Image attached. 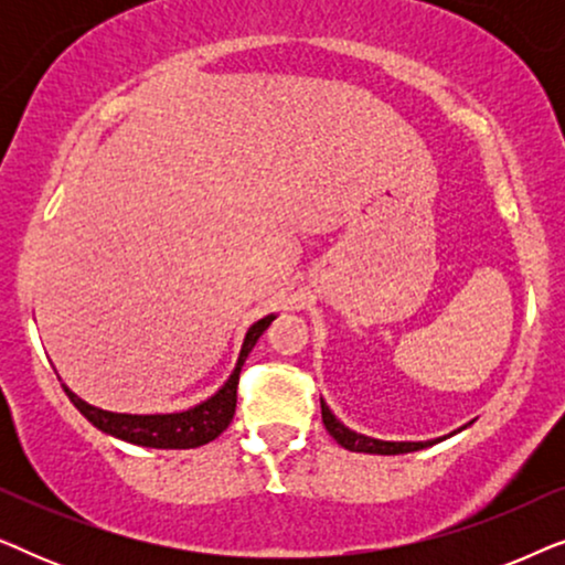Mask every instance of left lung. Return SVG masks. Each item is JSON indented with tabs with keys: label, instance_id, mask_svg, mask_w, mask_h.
Returning <instances> with one entry per match:
<instances>
[{
	"label": "left lung",
	"instance_id": "8db88e82",
	"mask_svg": "<svg viewBox=\"0 0 565 565\" xmlns=\"http://www.w3.org/2000/svg\"><path fill=\"white\" fill-rule=\"evenodd\" d=\"M321 419H323V427L331 437L337 439L339 445L344 447V450H352V452H370V455H404V452H416V450H424V447H431L437 443H443V439L452 437L455 431H462L466 427L450 431V435L445 437H437V439H424V443H393V439H377V437H367V435H360V431H354L350 427H344L342 422L337 419L334 412L327 406V401L321 398Z\"/></svg>",
	"mask_w": 565,
	"mask_h": 565
}]
</instances>
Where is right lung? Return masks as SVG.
<instances>
[{
    "instance_id": "right-lung-1",
    "label": "right lung",
    "mask_w": 565,
    "mask_h": 565,
    "mask_svg": "<svg viewBox=\"0 0 565 565\" xmlns=\"http://www.w3.org/2000/svg\"><path fill=\"white\" fill-rule=\"evenodd\" d=\"M277 319V313H267L265 319L254 321L246 329L242 352H238L236 367L231 370L228 381L221 385L213 396H207L200 404L182 408V412H169V414H126V412H107L95 404H87L82 396L68 388L66 383L64 391L72 398V404L84 414V419L95 424L105 435L118 437L122 443L141 445V447H157V450H190V447L207 445L211 439L221 435L234 419L236 412V385L238 373H242L244 360L249 358V352L257 344V339L265 334V329Z\"/></svg>"
}]
</instances>
